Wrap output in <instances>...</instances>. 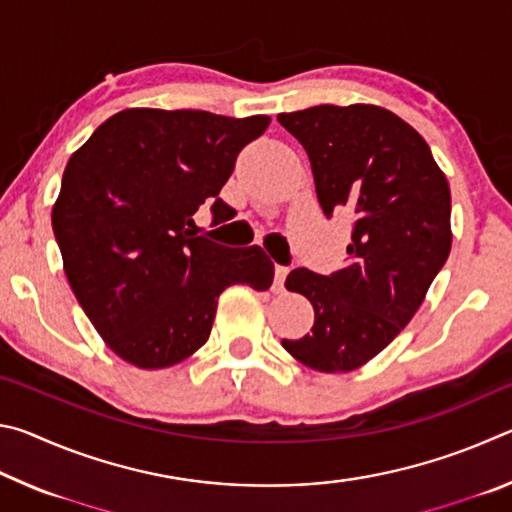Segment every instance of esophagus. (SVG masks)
Listing matches in <instances>:
<instances>
[{"label":"esophagus","instance_id":"esophagus-1","mask_svg":"<svg viewBox=\"0 0 512 512\" xmlns=\"http://www.w3.org/2000/svg\"><path fill=\"white\" fill-rule=\"evenodd\" d=\"M289 268L287 266H275V280H273V291L282 293L284 291V280H287Z\"/></svg>","mask_w":512,"mask_h":512}]
</instances>
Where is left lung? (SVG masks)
<instances>
[{"instance_id":"8db88e82","label":"left lung","mask_w":512,"mask_h":512,"mask_svg":"<svg viewBox=\"0 0 512 512\" xmlns=\"http://www.w3.org/2000/svg\"><path fill=\"white\" fill-rule=\"evenodd\" d=\"M277 121L305 146L323 212L354 219L350 266L289 273L284 287L314 305V327L282 348L318 372L357 370L409 325L447 262L449 183L424 137L386 108L325 103Z\"/></svg>"}]
</instances>
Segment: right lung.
Listing matches in <instances>:
<instances>
[{
    "label": "right lung",
    "mask_w": 512,
    "mask_h": 512,
    "mask_svg": "<svg viewBox=\"0 0 512 512\" xmlns=\"http://www.w3.org/2000/svg\"><path fill=\"white\" fill-rule=\"evenodd\" d=\"M271 117L128 108L69 158L51 225L69 287L108 348L144 370L176 366L212 332L230 284L266 291L273 262L259 246L196 237L201 205L232 219L219 192L239 151Z\"/></svg>",
    "instance_id": "right-lung-1"
}]
</instances>
